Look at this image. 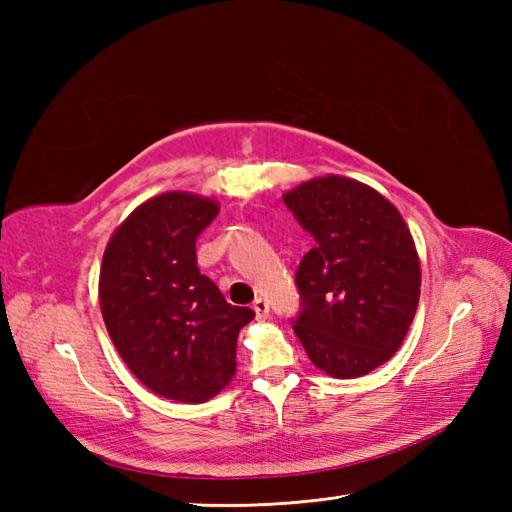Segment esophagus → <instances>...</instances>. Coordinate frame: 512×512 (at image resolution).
<instances>
[{
	"mask_svg": "<svg viewBox=\"0 0 512 512\" xmlns=\"http://www.w3.org/2000/svg\"><path fill=\"white\" fill-rule=\"evenodd\" d=\"M253 310H255V314H257V319H266L268 312H270L268 301L262 299V297H257V299L253 301Z\"/></svg>",
	"mask_w": 512,
	"mask_h": 512,
	"instance_id": "esophagus-1",
	"label": "esophagus"
}]
</instances>
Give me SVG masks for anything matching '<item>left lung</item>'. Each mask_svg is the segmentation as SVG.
Returning a JSON list of instances; mask_svg holds the SVG:
<instances>
[{
	"instance_id": "8db88e82",
	"label": "left lung",
	"mask_w": 512,
	"mask_h": 512,
	"mask_svg": "<svg viewBox=\"0 0 512 512\" xmlns=\"http://www.w3.org/2000/svg\"><path fill=\"white\" fill-rule=\"evenodd\" d=\"M314 237L301 259L295 332L321 372L358 378L405 341L420 299V257L400 211L376 189L321 176L284 193Z\"/></svg>"
}]
</instances>
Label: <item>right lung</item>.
I'll use <instances>...</instances> for the list:
<instances>
[{"mask_svg": "<svg viewBox=\"0 0 512 512\" xmlns=\"http://www.w3.org/2000/svg\"><path fill=\"white\" fill-rule=\"evenodd\" d=\"M217 213L220 204L198 193L154 195L112 233L99 275L105 328L129 372L189 405L231 383L237 334L255 317L200 275L195 239Z\"/></svg>", "mask_w": 512, "mask_h": 512, "instance_id": "1", "label": "right lung"}]
</instances>
